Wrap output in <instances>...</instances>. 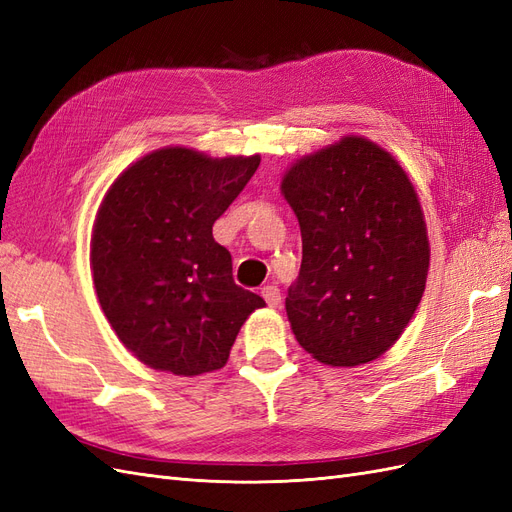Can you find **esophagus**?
<instances>
[{"label": "esophagus", "instance_id": "1", "mask_svg": "<svg viewBox=\"0 0 512 512\" xmlns=\"http://www.w3.org/2000/svg\"><path fill=\"white\" fill-rule=\"evenodd\" d=\"M262 297H265L269 307H280V303H282V292H280V288H277V286H265V288H262Z\"/></svg>", "mask_w": 512, "mask_h": 512}]
</instances>
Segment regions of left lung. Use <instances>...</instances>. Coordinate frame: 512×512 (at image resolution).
<instances>
[{"mask_svg": "<svg viewBox=\"0 0 512 512\" xmlns=\"http://www.w3.org/2000/svg\"><path fill=\"white\" fill-rule=\"evenodd\" d=\"M282 192L301 226L303 260L286 312L297 342L333 367L378 359L421 303L429 241L401 166L359 136L294 164Z\"/></svg>", "mask_w": 512, "mask_h": 512, "instance_id": "obj_1", "label": "left lung"}]
</instances>
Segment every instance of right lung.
I'll return each mask as SVG.
<instances>
[{
	"mask_svg": "<svg viewBox=\"0 0 512 512\" xmlns=\"http://www.w3.org/2000/svg\"><path fill=\"white\" fill-rule=\"evenodd\" d=\"M260 156L211 160L170 147L111 185L91 237L104 316L138 361L177 376L226 365L245 318L265 305L235 284L213 224L256 173Z\"/></svg>",
	"mask_w": 512,
	"mask_h": 512,
	"instance_id": "1",
	"label": "right lung"
}]
</instances>
